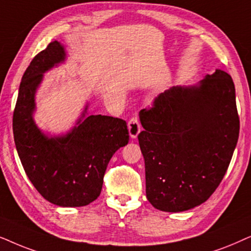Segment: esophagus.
Segmentation results:
<instances>
[{"label": "esophagus", "mask_w": 251, "mask_h": 251, "mask_svg": "<svg viewBox=\"0 0 251 251\" xmlns=\"http://www.w3.org/2000/svg\"><path fill=\"white\" fill-rule=\"evenodd\" d=\"M127 126H128L129 136H131L132 139H136V138H138L139 133L141 132V126H140V123H139L138 117H136V116L132 117V118L129 119Z\"/></svg>", "instance_id": "34e87169"}]
</instances>
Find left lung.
<instances>
[{
	"label": "left lung",
	"instance_id": "left-lung-1",
	"mask_svg": "<svg viewBox=\"0 0 251 251\" xmlns=\"http://www.w3.org/2000/svg\"><path fill=\"white\" fill-rule=\"evenodd\" d=\"M140 122L151 205L181 212L204 203L222 182L239 139L230 75L216 70L198 85L171 87L145 109Z\"/></svg>",
	"mask_w": 251,
	"mask_h": 251
}]
</instances>
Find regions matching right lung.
I'll list each match as a JSON object with an SVG mask.
<instances>
[{"label":"right lung","instance_id":"right-lung-1","mask_svg":"<svg viewBox=\"0 0 251 251\" xmlns=\"http://www.w3.org/2000/svg\"><path fill=\"white\" fill-rule=\"evenodd\" d=\"M65 58L64 46L53 41L32 59L19 86L12 128L23 168L36 190L52 204L75 208L99 198L110 159L129 136L125 120L89 116L88 105L66 134L48 135L38 127L33 118L36 89L43 73Z\"/></svg>","mask_w":251,"mask_h":251}]
</instances>
